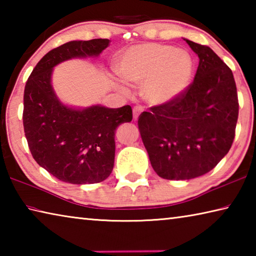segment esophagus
<instances>
[{
    "instance_id": "34e87169",
    "label": "esophagus",
    "mask_w": 256,
    "mask_h": 256,
    "mask_svg": "<svg viewBox=\"0 0 256 256\" xmlns=\"http://www.w3.org/2000/svg\"><path fill=\"white\" fill-rule=\"evenodd\" d=\"M142 112H144V108H142L141 106H134V108H133V120H136Z\"/></svg>"
}]
</instances>
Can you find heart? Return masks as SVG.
<instances>
[{"label":"heart","mask_w":256,"mask_h":256,"mask_svg":"<svg viewBox=\"0 0 256 256\" xmlns=\"http://www.w3.org/2000/svg\"><path fill=\"white\" fill-rule=\"evenodd\" d=\"M193 68L188 52L159 42L131 46L118 63L125 80L144 84V96L152 105H164L178 97L190 84Z\"/></svg>","instance_id":"heart-1"}]
</instances>
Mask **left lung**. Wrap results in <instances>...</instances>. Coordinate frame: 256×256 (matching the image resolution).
<instances>
[{"mask_svg":"<svg viewBox=\"0 0 256 256\" xmlns=\"http://www.w3.org/2000/svg\"><path fill=\"white\" fill-rule=\"evenodd\" d=\"M185 40L198 56L193 82L138 120L151 166L164 180L196 178L214 170L232 148L238 118L230 68L209 46Z\"/></svg>","mask_w":256,"mask_h":256,"instance_id":"8db88e82","label":"left lung"}]
</instances>
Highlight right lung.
Segmentation results:
<instances>
[{"label": "right lung", "mask_w": 256, "mask_h": 256, "mask_svg": "<svg viewBox=\"0 0 256 256\" xmlns=\"http://www.w3.org/2000/svg\"><path fill=\"white\" fill-rule=\"evenodd\" d=\"M110 40H73L50 50L28 78L24 94V128L34 159L56 178L94 184L110 175L115 131L132 120L131 106L84 110L63 105L50 84L53 68L74 58L98 56Z\"/></svg>", "instance_id": "1"}]
</instances>
